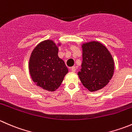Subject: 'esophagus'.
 I'll use <instances>...</instances> for the list:
<instances>
[{"label": "esophagus", "instance_id": "obj_1", "mask_svg": "<svg viewBox=\"0 0 132 132\" xmlns=\"http://www.w3.org/2000/svg\"><path fill=\"white\" fill-rule=\"evenodd\" d=\"M71 70L73 71V72H75L76 71V67L75 66H72L71 68Z\"/></svg>", "mask_w": 132, "mask_h": 132}]
</instances>
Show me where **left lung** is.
<instances>
[{
    "instance_id": "8db88e82",
    "label": "left lung",
    "mask_w": 132,
    "mask_h": 132,
    "mask_svg": "<svg viewBox=\"0 0 132 132\" xmlns=\"http://www.w3.org/2000/svg\"><path fill=\"white\" fill-rule=\"evenodd\" d=\"M82 63L78 75L90 92L102 89L109 84L114 71V61L107 48L99 41L81 45Z\"/></svg>"
}]
</instances>
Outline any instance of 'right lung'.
Instances as JSON below:
<instances>
[{
	"label": "right lung",
	"instance_id": "right-lung-1",
	"mask_svg": "<svg viewBox=\"0 0 132 132\" xmlns=\"http://www.w3.org/2000/svg\"><path fill=\"white\" fill-rule=\"evenodd\" d=\"M61 45V43H55L52 39L41 41L33 49L29 59L32 80L36 86L48 91H56L68 73L64 61L58 56Z\"/></svg>",
	"mask_w": 132,
	"mask_h": 132
}]
</instances>
